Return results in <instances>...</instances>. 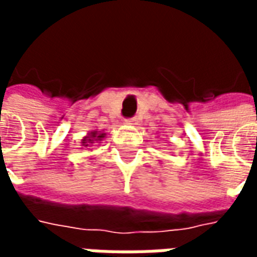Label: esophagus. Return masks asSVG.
<instances>
[{
    "label": "esophagus",
    "instance_id": "34e87169",
    "mask_svg": "<svg viewBox=\"0 0 257 257\" xmlns=\"http://www.w3.org/2000/svg\"><path fill=\"white\" fill-rule=\"evenodd\" d=\"M125 123H126V125H131V126H136V125H138V118H128V119H125Z\"/></svg>",
    "mask_w": 257,
    "mask_h": 257
}]
</instances>
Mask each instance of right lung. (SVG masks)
<instances>
[{
  "instance_id": "obj_1",
  "label": "right lung",
  "mask_w": 257,
  "mask_h": 257,
  "mask_svg": "<svg viewBox=\"0 0 257 257\" xmlns=\"http://www.w3.org/2000/svg\"><path fill=\"white\" fill-rule=\"evenodd\" d=\"M106 135L103 131H92V132H88L86 136L82 138L81 140V145L84 146V147H90V146H93L95 143H100L101 140L106 138Z\"/></svg>"
}]
</instances>
